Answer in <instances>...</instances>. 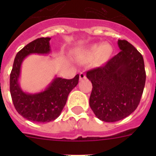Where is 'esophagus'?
Here are the masks:
<instances>
[{"instance_id": "obj_1", "label": "esophagus", "mask_w": 156, "mask_h": 156, "mask_svg": "<svg viewBox=\"0 0 156 156\" xmlns=\"http://www.w3.org/2000/svg\"><path fill=\"white\" fill-rule=\"evenodd\" d=\"M86 79V74L84 73H80V80H82Z\"/></svg>"}]
</instances>
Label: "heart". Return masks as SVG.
Returning <instances> with one entry per match:
<instances>
[{
    "label": "heart",
    "mask_w": 156,
    "mask_h": 156,
    "mask_svg": "<svg viewBox=\"0 0 156 156\" xmlns=\"http://www.w3.org/2000/svg\"><path fill=\"white\" fill-rule=\"evenodd\" d=\"M112 49L106 44L92 45L86 52L88 58H93L95 57V63L98 66L103 65L108 61L111 55Z\"/></svg>",
    "instance_id": "heart-1"
}]
</instances>
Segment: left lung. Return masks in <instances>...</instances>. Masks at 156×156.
<instances>
[{"label": "left lung", "instance_id": "1", "mask_svg": "<svg viewBox=\"0 0 156 156\" xmlns=\"http://www.w3.org/2000/svg\"><path fill=\"white\" fill-rule=\"evenodd\" d=\"M120 51L101 67L87 73L92 83L90 106L105 122L124 119L140 103L146 73L142 55L128 41L118 40Z\"/></svg>", "mask_w": 156, "mask_h": 156}]
</instances>
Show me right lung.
Instances as JSON below:
<instances>
[{"label":"right lung","instance_id":"right-lung-1","mask_svg":"<svg viewBox=\"0 0 156 156\" xmlns=\"http://www.w3.org/2000/svg\"><path fill=\"white\" fill-rule=\"evenodd\" d=\"M50 37H41L26 45L16 55L11 72L10 92L14 106L19 114L32 122L46 123L57 119L66 105L69 94L79 82V74L71 80L55 76L43 91L29 94L22 90L19 80L23 60L32 54L50 53Z\"/></svg>","mask_w":156,"mask_h":156}]
</instances>
